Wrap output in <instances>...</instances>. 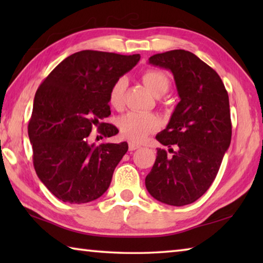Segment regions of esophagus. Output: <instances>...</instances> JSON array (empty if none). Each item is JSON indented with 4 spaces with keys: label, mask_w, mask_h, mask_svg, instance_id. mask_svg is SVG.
<instances>
[{
    "label": "esophagus",
    "mask_w": 263,
    "mask_h": 263,
    "mask_svg": "<svg viewBox=\"0 0 263 263\" xmlns=\"http://www.w3.org/2000/svg\"><path fill=\"white\" fill-rule=\"evenodd\" d=\"M140 146L135 144V142H128V149L130 151H136V149H139Z\"/></svg>",
    "instance_id": "esophagus-1"
}]
</instances>
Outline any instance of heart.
I'll use <instances>...</instances> for the list:
<instances>
[{
	"mask_svg": "<svg viewBox=\"0 0 263 263\" xmlns=\"http://www.w3.org/2000/svg\"><path fill=\"white\" fill-rule=\"evenodd\" d=\"M141 80L148 90L154 96H161L166 94L169 89V80L166 74L155 69H147L141 74ZM127 86V79L125 77L118 78L112 83L108 100L109 104L115 109H121L124 102V94ZM159 126V119L155 115L149 112H127L118 119V127L122 135L135 142L144 141L149 133L157 130Z\"/></svg>",
	"mask_w": 263,
	"mask_h": 263,
	"instance_id": "obj_1",
	"label": "heart"
}]
</instances>
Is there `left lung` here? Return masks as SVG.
<instances>
[{"label":"left lung","mask_w":263,"mask_h":263,"mask_svg":"<svg viewBox=\"0 0 263 263\" xmlns=\"http://www.w3.org/2000/svg\"><path fill=\"white\" fill-rule=\"evenodd\" d=\"M148 61L171 70L181 101L167 127L155 137L172 155L158 148L146 189L159 202L186 205L210 188L230 147L229 94L216 70L189 51L159 53Z\"/></svg>","instance_id":"8db88e82"}]
</instances>
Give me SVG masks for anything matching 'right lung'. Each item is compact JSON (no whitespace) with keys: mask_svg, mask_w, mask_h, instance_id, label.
Segmentation results:
<instances>
[{"mask_svg":"<svg viewBox=\"0 0 263 263\" xmlns=\"http://www.w3.org/2000/svg\"><path fill=\"white\" fill-rule=\"evenodd\" d=\"M139 60V54L80 51L62 60L39 86L28 126L33 166L60 201L88 203L108 190L127 142L95 146L88 137L94 126L105 138L117 135L112 124L101 123L111 115L109 90Z\"/></svg>","mask_w":263,"mask_h":263,"instance_id":"right-lung-1","label":"right lung"}]
</instances>
